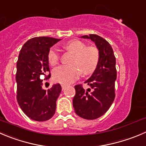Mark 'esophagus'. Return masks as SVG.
I'll use <instances>...</instances> for the list:
<instances>
[{"label":"esophagus","instance_id":"obj_1","mask_svg":"<svg viewBox=\"0 0 146 146\" xmlns=\"http://www.w3.org/2000/svg\"><path fill=\"white\" fill-rule=\"evenodd\" d=\"M66 84H62V90H64L65 88H66Z\"/></svg>","mask_w":146,"mask_h":146}]
</instances>
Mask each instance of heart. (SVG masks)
<instances>
[{"label": "heart", "instance_id": "1", "mask_svg": "<svg viewBox=\"0 0 146 146\" xmlns=\"http://www.w3.org/2000/svg\"><path fill=\"white\" fill-rule=\"evenodd\" d=\"M65 48L74 54L70 65H60L53 70V78L57 82L69 84L73 82L80 75L92 73L96 69L100 60V53L95 46H87L79 40H72L65 44ZM48 62L55 65L59 60V51L51 48L48 53Z\"/></svg>", "mask_w": 146, "mask_h": 146}]
</instances>
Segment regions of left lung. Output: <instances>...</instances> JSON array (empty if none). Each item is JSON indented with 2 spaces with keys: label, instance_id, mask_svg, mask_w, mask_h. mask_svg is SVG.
I'll list each match as a JSON object with an SVG mask.
<instances>
[{
  "label": "left lung",
  "instance_id": "obj_1",
  "mask_svg": "<svg viewBox=\"0 0 146 146\" xmlns=\"http://www.w3.org/2000/svg\"><path fill=\"white\" fill-rule=\"evenodd\" d=\"M81 38L90 39L95 43L99 51L100 60L91 77L84 82L90 86L92 90H84L81 84L74 87L76 94L73 98V107L80 117L95 120L103 115L109 110L115 97V56L110 44L102 37L90 34L82 36Z\"/></svg>",
  "mask_w": 146,
  "mask_h": 146
}]
</instances>
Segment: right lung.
<instances>
[{
    "label": "right lung",
    "instance_id": "add662e5",
    "mask_svg": "<svg viewBox=\"0 0 146 146\" xmlns=\"http://www.w3.org/2000/svg\"><path fill=\"white\" fill-rule=\"evenodd\" d=\"M60 40L47 36L34 37L23 44L19 53L16 64V98L23 112L36 121L49 120L55 113L62 87L58 83L46 91L42 89L43 80L40 77L46 76L49 72L48 51ZM50 76L49 74L48 77Z\"/></svg>",
    "mask_w": 146,
    "mask_h": 146
}]
</instances>
